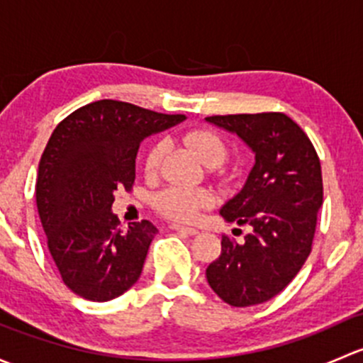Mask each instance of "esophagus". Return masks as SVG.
Listing matches in <instances>:
<instances>
[{
	"instance_id": "34e87169",
	"label": "esophagus",
	"mask_w": 363,
	"mask_h": 363,
	"mask_svg": "<svg viewBox=\"0 0 363 363\" xmlns=\"http://www.w3.org/2000/svg\"><path fill=\"white\" fill-rule=\"evenodd\" d=\"M172 230H177V232H184V233H189V235H196L199 233V230L196 228H191V226H184V225H170Z\"/></svg>"
}]
</instances>
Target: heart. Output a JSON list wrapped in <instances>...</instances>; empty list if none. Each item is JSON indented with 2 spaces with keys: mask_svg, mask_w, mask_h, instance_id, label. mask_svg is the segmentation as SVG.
Listing matches in <instances>:
<instances>
[{
  "mask_svg": "<svg viewBox=\"0 0 363 363\" xmlns=\"http://www.w3.org/2000/svg\"><path fill=\"white\" fill-rule=\"evenodd\" d=\"M184 142L199 155V158L208 167H218L226 158V144L216 131L199 128L184 135ZM163 158V144L156 142L149 147L144 160V170L147 175L158 172ZM156 208L164 218L174 221H195L203 208L212 205V195L205 189H189L170 186L158 193L155 200Z\"/></svg>",
  "mask_w": 363,
  "mask_h": 363,
  "instance_id": "b5f03b06",
  "label": "heart"
}]
</instances>
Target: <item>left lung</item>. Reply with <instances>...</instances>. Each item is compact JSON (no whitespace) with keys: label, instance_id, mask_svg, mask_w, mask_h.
<instances>
[{"label":"left lung","instance_id":"1","mask_svg":"<svg viewBox=\"0 0 363 363\" xmlns=\"http://www.w3.org/2000/svg\"><path fill=\"white\" fill-rule=\"evenodd\" d=\"M208 123L237 133L255 152L246 184L221 207L228 223L250 225L239 244L221 239V255L205 276L233 307L263 303L284 290L313 250L323 203L321 164L313 142L283 112L211 116Z\"/></svg>","mask_w":363,"mask_h":363}]
</instances>
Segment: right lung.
Returning <instances> with one entry per match:
<instances>
[{"instance_id": "obj_1", "label": "right lung", "mask_w": 363, "mask_h": 363, "mask_svg": "<svg viewBox=\"0 0 363 363\" xmlns=\"http://www.w3.org/2000/svg\"><path fill=\"white\" fill-rule=\"evenodd\" d=\"M184 119L100 100L52 131L38 164L36 207L50 256L75 295L107 302L138 281L158 228L147 219L121 228L113 191L133 188L140 142Z\"/></svg>"}]
</instances>
